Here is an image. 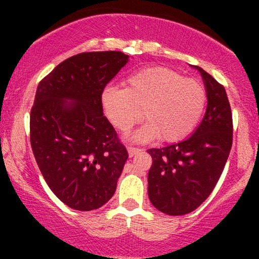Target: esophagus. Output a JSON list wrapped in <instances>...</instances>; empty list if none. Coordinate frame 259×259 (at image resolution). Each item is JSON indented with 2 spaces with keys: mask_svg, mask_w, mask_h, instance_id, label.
Masks as SVG:
<instances>
[{
  "mask_svg": "<svg viewBox=\"0 0 259 259\" xmlns=\"http://www.w3.org/2000/svg\"><path fill=\"white\" fill-rule=\"evenodd\" d=\"M140 151H141V150H140V148H138V147L127 146V152H129V156H130V157H134L136 153H139Z\"/></svg>",
  "mask_w": 259,
  "mask_h": 259,
  "instance_id": "34e87169",
  "label": "esophagus"
}]
</instances>
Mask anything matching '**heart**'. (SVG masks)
<instances>
[{"label":"heart","mask_w":259,"mask_h":259,"mask_svg":"<svg viewBox=\"0 0 259 259\" xmlns=\"http://www.w3.org/2000/svg\"><path fill=\"white\" fill-rule=\"evenodd\" d=\"M125 84V89H105L103 108L121 133L129 132L145 113L148 124L135 133L138 141L156 136L165 142L180 141L195 129L203 114L207 102L204 86L170 68H144L132 74Z\"/></svg>","instance_id":"b5f03b06"}]
</instances>
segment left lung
I'll use <instances>...</instances> for the list:
<instances>
[{
    "label": "left lung",
    "instance_id": "left-lung-1",
    "mask_svg": "<svg viewBox=\"0 0 259 259\" xmlns=\"http://www.w3.org/2000/svg\"><path fill=\"white\" fill-rule=\"evenodd\" d=\"M207 91L203 119L189 139L162 148H150L148 197L160 212L184 215L213 191L233 145V114L224 86L200 67Z\"/></svg>",
    "mask_w": 259,
    "mask_h": 259
}]
</instances>
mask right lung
Segmentation results:
<instances>
[{"label":"right lung","instance_id":"add662e5","mask_svg":"<svg viewBox=\"0 0 259 259\" xmlns=\"http://www.w3.org/2000/svg\"><path fill=\"white\" fill-rule=\"evenodd\" d=\"M127 58L119 51L82 52L38 82L32 153L53 194L73 209L94 210L111 200L129 157L102 108L106 85Z\"/></svg>","mask_w":259,"mask_h":259}]
</instances>
